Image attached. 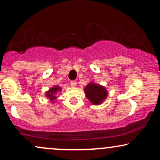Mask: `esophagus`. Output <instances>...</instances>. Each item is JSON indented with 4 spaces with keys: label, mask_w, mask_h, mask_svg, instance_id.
Here are the masks:
<instances>
[{
    "label": "esophagus",
    "mask_w": 160,
    "mask_h": 160,
    "mask_svg": "<svg viewBox=\"0 0 160 160\" xmlns=\"http://www.w3.org/2000/svg\"><path fill=\"white\" fill-rule=\"evenodd\" d=\"M70 84H71V86H72V87H76V86H77V82L76 81H71Z\"/></svg>",
    "instance_id": "esophagus-1"
}]
</instances>
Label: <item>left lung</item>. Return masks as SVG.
Listing matches in <instances>:
<instances>
[{"label":"left lung","instance_id":"8db88e82","mask_svg":"<svg viewBox=\"0 0 160 160\" xmlns=\"http://www.w3.org/2000/svg\"><path fill=\"white\" fill-rule=\"evenodd\" d=\"M86 97L94 105H100L107 98L108 92L104 86L92 81L83 89Z\"/></svg>","mask_w":160,"mask_h":160}]
</instances>
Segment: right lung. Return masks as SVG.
Here are the masks:
<instances>
[{"label":"right lung","mask_w":160,"mask_h":160,"mask_svg":"<svg viewBox=\"0 0 160 160\" xmlns=\"http://www.w3.org/2000/svg\"><path fill=\"white\" fill-rule=\"evenodd\" d=\"M62 89V88L58 86H52V88L47 90L45 92V96L47 97L50 101V102L52 104H54L56 102V95L58 94V92H60Z\"/></svg>","instance_id":"add662e5"}]
</instances>
